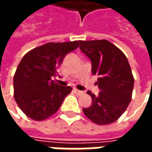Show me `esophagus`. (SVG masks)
<instances>
[{"mask_svg": "<svg viewBox=\"0 0 152 152\" xmlns=\"http://www.w3.org/2000/svg\"><path fill=\"white\" fill-rule=\"evenodd\" d=\"M74 92L76 93L77 95H81V94H84V91H82V90H79V89H74Z\"/></svg>", "mask_w": 152, "mask_h": 152, "instance_id": "esophagus-1", "label": "esophagus"}]
</instances>
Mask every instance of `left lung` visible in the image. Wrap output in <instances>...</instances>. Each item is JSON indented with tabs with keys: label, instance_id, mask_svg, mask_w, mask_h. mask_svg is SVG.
I'll use <instances>...</instances> for the list:
<instances>
[{
	"label": "left lung",
	"instance_id": "left-lung-1",
	"mask_svg": "<svg viewBox=\"0 0 152 152\" xmlns=\"http://www.w3.org/2000/svg\"><path fill=\"white\" fill-rule=\"evenodd\" d=\"M80 50L91 61L93 75H98L100 93L88 91L92 105L83 112L95 124L104 125L117 121L132 99L134 79L124 53L107 40H79Z\"/></svg>",
	"mask_w": 152,
	"mask_h": 152
}]
</instances>
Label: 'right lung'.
Instances as JSON below:
<instances>
[{
	"label": "right lung",
	"mask_w": 152,
	"mask_h": 152,
	"mask_svg": "<svg viewBox=\"0 0 152 152\" xmlns=\"http://www.w3.org/2000/svg\"><path fill=\"white\" fill-rule=\"evenodd\" d=\"M79 46V41L47 43L25 54L14 76L15 99L23 112L34 121H43L59 109L71 86L54 80L57 69L66 54Z\"/></svg>",
	"instance_id": "add662e5"
}]
</instances>
